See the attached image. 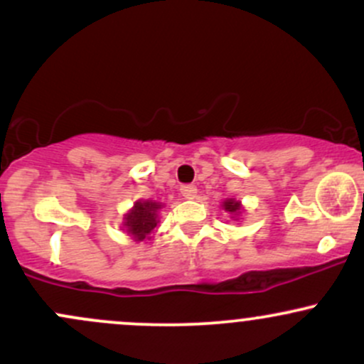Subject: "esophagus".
I'll use <instances>...</instances> for the list:
<instances>
[{
  "mask_svg": "<svg viewBox=\"0 0 364 364\" xmlns=\"http://www.w3.org/2000/svg\"><path fill=\"white\" fill-rule=\"evenodd\" d=\"M181 195L185 196L186 200H193L196 196V186H193V185L181 186Z\"/></svg>",
  "mask_w": 364,
  "mask_h": 364,
  "instance_id": "34e87169",
  "label": "esophagus"
}]
</instances>
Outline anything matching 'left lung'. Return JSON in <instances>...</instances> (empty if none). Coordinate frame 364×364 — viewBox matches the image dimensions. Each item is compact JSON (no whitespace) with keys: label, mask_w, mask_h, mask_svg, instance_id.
I'll return each instance as SVG.
<instances>
[{"label":"left lung","mask_w":364,"mask_h":364,"mask_svg":"<svg viewBox=\"0 0 364 364\" xmlns=\"http://www.w3.org/2000/svg\"><path fill=\"white\" fill-rule=\"evenodd\" d=\"M223 208L225 212H229V214L232 215H240V210H241V202H237L235 198H228L225 202L223 203Z\"/></svg>","instance_id":"8db88e82"}]
</instances>
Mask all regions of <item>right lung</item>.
Here are the masks:
<instances>
[{
	"mask_svg": "<svg viewBox=\"0 0 364 364\" xmlns=\"http://www.w3.org/2000/svg\"><path fill=\"white\" fill-rule=\"evenodd\" d=\"M162 208V203L154 202V200H139L135 202L132 210L124 215V229L129 232L136 241L149 240L150 232L156 229L159 223V210Z\"/></svg>",
	"mask_w": 364,
	"mask_h": 364,
	"instance_id": "1",
	"label": "right lung"
}]
</instances>
